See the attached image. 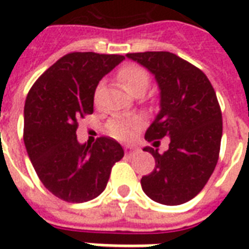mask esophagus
Instances as JSON below:
<instances>
[{
	"instance_id": "1",
	"label": "esophagus",
	"mask_w": 249,
	"mask_h": 249,
	"mask_svg": "<svg viewBox=\"0 0 249 249\" xmlns=\"http://www.w3.org/2000/svg\"><path fill=\"white\" fill-rule=\"evenodd\" d=\"M138 147H133V146H126V147H124V154L127 157H131L133 154H135V153H138Z\"/></svg>"
}]
</instances>
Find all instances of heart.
I'll return each instance as SVG.
<instances>
[{"instance_id":"obj_1","label":"heart","mask_w":249,"mask_h":249,"mask_svg":"<svg viewBox=\"0 0 249 249\" xmlns=\"http://www.w3.org/2000/svg\"><path fill=\"white\" fill-rule=\"evenodd\" d=\"M118 80L128 93H143L150 84L149 72L141 65L127 64L122 67L118 71ZM100 91V86L96 89L95 99ZM139 126V119L137 118H126V116H115L107 124V131L116 139L130 138L135 128Z\"/></svg>"}]
</instances>
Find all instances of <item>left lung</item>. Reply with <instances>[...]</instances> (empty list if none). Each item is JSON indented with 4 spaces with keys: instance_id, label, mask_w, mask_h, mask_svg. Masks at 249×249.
I'll return each mask as SVG.
<instances>
[{
    "instance_id": "obj_1",
    "label": "left lung",
    "mask_w": 249,
    "mask_h": 249,
    "mask_svg": "<svg viewBox=\"0 0 249 249\" xmlns=\"http://www.w3.org/2000/svg\"><path fill=\"white\" fill-rule=\"evenodd\" d=\"M146 67L161 89V111L144 138L158 147L169 137L165 153L144 147L156 160L154 170L141 179L150 198L179 205L204 189L217 165L223 116L209 79L200 68L170 52L127 53Z\"/></svg>"
}]
</instances>
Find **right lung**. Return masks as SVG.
<instances>
[{"label": "right lung", "instance_id": "add662e5", "mask_svg": "<svg viewBox=\"0 0 249 249\" xmlns=\"http://www.w3.org/2000/svg\"><path fill=\"white\" fill-rule=\"evenodd\" d=\"M124 59L122 54L72 52L51 65L26 96L24 143L47 189L67 202L93 200L106 189L111 169L123 158L115 139L77 142L79 119L93 112L100 79Z\"/></svg>", "mask_w": 249, "mask_h": 249}]
</instances>
